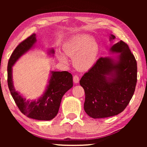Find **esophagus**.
<instances>
[{
	"mask_svg": "<svg viewBox=\"0 0 147 147\" xmlns=\"http://www.w3.org/2000/svg\"><path fill=\"white\" fill-rule=\"evenodd\" d=\"M79 80H80V78H79V76H77V75L74 76V77H73V82L74 83H78L79 82Z\"/></svg>",
	"mask_w": 147,
	"mask_h": 147,
	"instance_id": "1",
	"label": "esophagus"
}]
</instances>
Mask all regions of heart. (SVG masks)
Masks as SVG:
<instances>
[{
    "instance_id": "1",
    "label": "heart",
    "mask_w": 147,
    "mask_h": 147,
    "mask_svg": "<svg viewBox=\"0 0 147 147\" xmlns=\"http://www.w3.org/2000/svg\"><path fill=\"white\" fill-rule=\"evenodd\" d=\"M62 48L65 54L74 58V64L81 70H88L93 66L99 51L98 43L88 34L72 36L64 43ZM59 57L62 61L67 62L64 54L60 53Z\"/></svg>"
}]
</instances>
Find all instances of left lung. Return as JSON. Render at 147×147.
Masks as SVG:
<instances>
[{"label": "left lung", "instance_id": "obj_1", "mask_svg": "<svg viewBox=\"0 0 147 147\" xmlns=\"http://www.w3.org/2000/svg\"><path fill=\"white\" fill-rule=\"evenodd\" d=\"M111 40L115 36L111 35ZM119 53L117 60L99 58L80 81L85 93L84 109L94 119L109 117L123 112L134 94L137 63L127 43L121 40L111 49Z\"/></svg>", "mask_w": 147, "mask_h": 147}]
</instances>
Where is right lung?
I'll return each instance as SVG.
<instances>
[{"instance_id": "1", "label": "right lung", "mask_w": 147, "mask_h": 147, "mask_svg": "<svg viewBox=\"0 0 147 147\" xmlns=\"http://www.w3.org/2000/svg\"><path fill=\"white\" fill-rule=\"evenodd\" d=\"M36 41V34L33 33L21 42L12 53L7 65V84L12 98L22 113L34 119L49 121L57 115L62 96L73 86V76L67 71H52L44 94L37 101L26 100L16 91L12 78V65L32 48ZM49 52L54 54V49Z\"/></svg>"}]
</instances>
